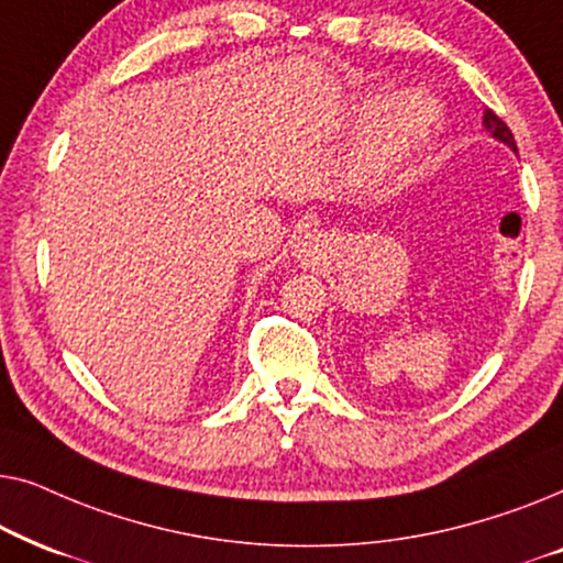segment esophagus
Masks as SVG:
<instances>
[{
	"instance_id": "34e87169",
	"label": "esophagus",
	"mask_w": 563,
	"mask_h": 563,
	"mask_svg": "<svg viewBox=\"0 0 563 563\" xmlns=\"http://www.w3.org/2000/svg\"><path fill=\"white\" fill-rule=\"evenodd\" d=\"M322 249H325V241H322L320 233H307L299 238L297 243V256L305 261H318L322 256Z\"/></svg>"
}]
</instances>
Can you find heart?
Masks as SVG:
<instances>
[{
  "mask_svg": "<svg viewBox=\"0 0 563 563\" xmlns=\"http://www.w3.org/2000/svg\"><path fill=\"white\" fill-rule=\"evenodd\" d=\"M384 99H374L364 107V118H376L382 112ZM435 125V114L430 110L426 99H407L397 107V112L387 120L382 128L379 137H376L372 153H368V168L374 174L387 172L391 164L402 161L418 143L426 141L430 130Z\"/></svg>",
  "mask_w": 563,
  "mask_h": 563,
  "instance_id": "obj_1",
  "label": "heart"
}]
</instances>
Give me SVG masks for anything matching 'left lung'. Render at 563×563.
Wrapping results in <instances>:
<instances>
[{
	"label": "left lung",
	"mask_w": 563,
	"mask_h": 563,
	"mask_svg": "<svg viewBox=\"0 0 563 563\" xmlns=\"http://www.w3.org/2000/svg\"><path fill=\"white\" fill-rule=\"evenodd\" d=\"M484 128H487V130H489V133H492V137H495V141H499V143H505V145H507V148H510V151H515V153H518V145H515V137H512V133H510V128H507V125H505V122H503V120H499V118H497V114H495V112H492V110H487V112H484Z\"/></svg>",
	"instance_id": "8db88e82"
}]
</instances>
